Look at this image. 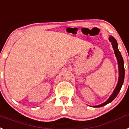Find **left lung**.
Masks as SVG:
<instances>
[{
    "label": "left lung",
    "instance_id": "left-lung-1",
    "mask_svg": "<svg viewBox=\"0 0 129 129\" xmlns=\"http://www.w3.org/2000/svg\"><path fill=\"white\" fill-rule=\"evenodd\" d=\"M109 40L112 43V47L114 50V53L115 55V57L117 58V62H118V68H119V79H118V82L116 85V87L114 89V92L111 94V96H110L107 101H106L105 102L102 103V104H100L98 106H93V107L94 108H99L104 106L106 105L108 103L111 102L115 99V98L117 96L119 92L120 91L121 87L123 85V81H124V78H125V69H124V61H123V57L121 56V54L119 52L118 49V45H117V42L116 41V40L113 37V36H110L109 37Z\"/></svg>",
    "mask_w": 129,
    "mask_h": 129
}]
</instances>
